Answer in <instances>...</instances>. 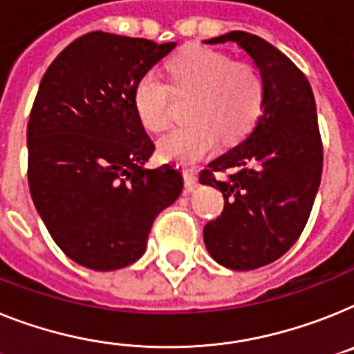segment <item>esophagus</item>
I'll return each instance as SVG.
<instances>
[{"label": "esophagus", "instance_id": "34e87169", "mask_svg": "<svg viewBox=\"0 0 354 354\" xmlns=\"http://www.w3.org/2000/svg\"><path fill=\"white\" fill-rule=\"evenodd\" d=\"M183 183L189 191H192L196 185H198V176H196L192 171H183Z\"/></svg>", "mask_w": 354, "mask_h": 354}]
</instances>
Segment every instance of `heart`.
Segmentation results:
<instances>
[{"instance_id": "b5f03b06", "label": "heart", "mask_w": 354, "mask_h": 354, "mask_svg": "<svg viewBox=\"0 0 354 354\" xmlns=\"http://www.w3.org/2000/svg\"><path fill=\"white\" fill-rule=\"evenodd\" d=\"M176 90L198 97L192 106L191 126L174 127L158 140L163 160L180 165L198 162L218 145L236 142L250 131L263 106L264 88L259 73L246 62H234L227 53L210 48H191L169 62ZM171 86L154 71H147L135 86V108L140 122L160 131L171 118Z\"/></svg>"}]
</instances>
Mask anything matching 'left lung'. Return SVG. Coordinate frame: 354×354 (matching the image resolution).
<instances>
[{
  "label": "left lung",
  "instance_id": "1",
  "mask_svg": "<svg viewBox=\"0 0 354 354\" xmlns=\"http://www.w3.org/2000/svg\"><path fill=\"white\" fill-rule=\"evenodd\" d=\"M221 43L250 55L264 97L250 135L201 171L200 182L225 198L203 241L214 261L245 272L277 261L304 230L322 176V142L310 82L283 52L241 30L205 41ZM225 170L227 178L213 176Z\"/></svg>",
  "mask_w": 354,
  "mask_h": 354
}]
</instances>
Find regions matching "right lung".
I'll use <instances>...</instances> for the list:
<instances>
[{
	"instance_id": "add662e5",
	"label": "right lung",
	"mask_w": 354,
	"mask_h": 354,
	"mask_svg": "<svg viewBox=\"0 0 354 354\" xmlns=\"http://www.w3.org/2000/svg\"><path fill=\"white\" fill-rule=\"evenodd\" d=\"M176 43L90 32L59 53L32 106L28 187L50 236L97 272L140 259L154 218L176 201L182 172L145 169L154 144L135 86Z\"/></svg>"
}]
</instances>
